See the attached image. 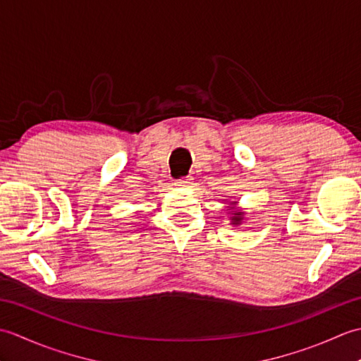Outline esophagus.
<instances>
[{
    "mask_svg": "<svg viewBox=\"0 0 361 361\" xmlns=\"http://www.w3.org/2000/svg\"><path fill=\"white\" fill-rule=\"evenodd\" d=\"M190 185H192V178H190V176H186V178H180V180L175 181V186L181 188V189L190 188Z\"/></svg>",
    "mask_w": 361,
    "mask_h": 361,
    "instance_id": "obj_1",
    "label": "esophagus"
}]
</instances>
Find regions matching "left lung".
<instances>
[{
    "label": "left lung",
    "mask_w": 361,
    "mask_h": 361,
    "mask_svg": "<svg viewBox=\"0 0 361 361\" xmlns=\"http://www.w3.org/2000/svg\"><path fill=\"white\" fill-rule=\"evenodd\" d=\"M225 203L226 204H229V206H226V211H228V216H229V221H231V225H234V226H239V225H242L245 220V212H243V209H240V208H237V203L239 202H231V200H225Z\"/></svg>",
    "instance_id": "left-lung-1"
}]
</instances>
